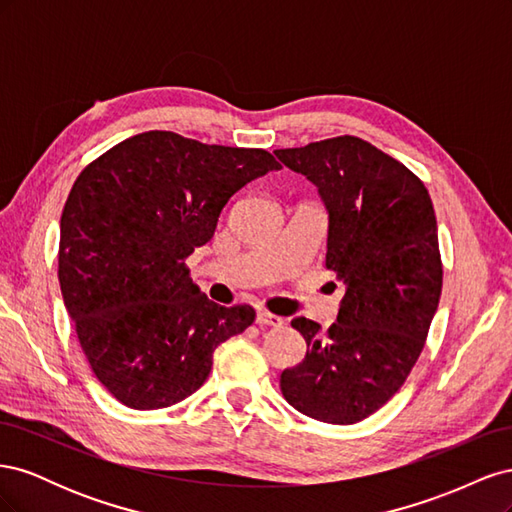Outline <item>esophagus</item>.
<instances>
[{
    "mask_svg": "<svg viewBox=\"0 0 512 512\" xmlns=\"http://www.w3.org/2000/svg\"><path fill=\"white\" fill-rule=\"evenodd\" d=\"M256 322L260 324V327H282L284 324V318H280V316H275V314H269V312H265V309H260V312L256 314Z\"/></svg>",
    "mask_w": 512,
    "mask_h": 512,
    "instance_id": "esophagus-1",
    "label": "esophagus"
}]
</instances>
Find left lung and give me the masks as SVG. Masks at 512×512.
<instances>
[{"label": "left lung", "instance_id": "8db88e82", "mask_svg": "<svg viewBox=\"0 0 512 512\" xmlns=\"http://www.w3.org/2000/svg\"><path fill=\"white\" fill-rule=\"evenodd\" d=\"M275 156L318 188L329 213L324 265L344 282L327 333L303 316L290 322L307 352L282 371L280 389L316 421L359 423L401 389L436 316V211L421 179L356 136L277 149Z\"/></svg>", "mask_w": 512, "mask_h": 512}]
</instances>
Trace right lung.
<instances>
[{
  "instance_id": "1",
  "label": "right lung",
  "mask_w": 512,
  "mask_h": 512,
  "mask_svg": "<svg viewBox=\"0 0 512 512\" xmlns=\"http://www.w3.org/2000/svg\"><path fill=\"white\" fill-rule=\"evenodd\" d=\"M269 170V151L151 130L91 162L59 222V286L96 378L123 406L179 404L213 352L256 318L209 301L185 267L230 196Z\"/></svg>"
}]
</instances>
